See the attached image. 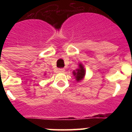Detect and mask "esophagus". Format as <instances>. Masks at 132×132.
I'll use <instances>...</instances> for the list:
<instances>
[{
  "mask_svg": "<svg viewBox=\"0 0 132 132\" xmlns=\"http://www.w3.org/2000/svg\"><path fill=\"white\" fill-rule=\"evenodd\" d=\"M57 71L58 72H59V73H63V72L65 71V69H64L63 68H61V69H58Z\"/></svg>",
  "mask_w": 132,
  "mask_h": 132,
  "instance_id": "1",
  "label": "esophagus"
}]
</instances>
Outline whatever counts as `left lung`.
<instances>
[{
    "instance_id": "left-lung-1",
    "label": "left lung",
    "mask_w": 132,
    "mask_h": 132,
    "mask_svg": "<svg viewBox=\"0 0 132 132\" xmlns=\"http://www.w3.org/2000/svg\"><path fill=\"white\" fill-rule=\"evenodd\" d=\"M85 69L84 68L83 65H82V63L79 64V68L77 69H76L75 71H73V74L75 76V79H76L77 81V82H80V80H82L85 75Z\"/></svg>"
}]
</instances>
